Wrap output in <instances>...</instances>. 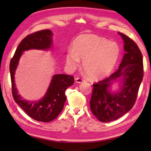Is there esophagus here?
I'll return each mask as SVG.
<instances>
[{
	"label": "esophagus",
	"mask_w": 151,
	"mask_h": 151,
	"mask_svg": "<svg viewBox=\"0 0 151 151\" xmlns=\"http://www.w3.org/2000/svg\"><path fill=\"white\" fill-rule=\"evenodd\" d=\"M75 81H76V82L78 83V84H81V83L86 82L84 79H82V78H76Z\"/></svg>",
	"instance_id": "34e87169"
}]
</instances>
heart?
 Returning <instances> with one entry per match:
<instances>
[{
	"label": "heart",
	"instance_id": "1",
	"mask_svg": "<svg viewBox=\"0 0 151 151\" xmlns=\"http://www.w3.org/2000/svg\"><path fill=\"white\" fill-rule=\"evenodd\" d=\"M120 47L115 41L95 34H82L76 37L73 49L65 54L68 68L74 70L82 60V68L89 78L101 79L114 70L120 55Z\"/></svg>",
	"mask_w": 151,
	"mask_h": 151
}]
</instances>
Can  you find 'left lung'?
Wrapping results in <instances>:
<instances>
[{"label": "left lung", "mask_w": 151, "mask_h": 151, "mask_svg": "<svg viewBox=\"0 0 151 151\" xmlns=\"http://www.w3.org/2000/svg\"><path fill=\"white\" fill-rule=\"evenodd\" d=\"M124 41V54L116 72L94 84L89 101L95 116L104 123L120 118L134 106L143 76L142 54L136 43L124 34L118 32ZM119 82L120 89L111 91Z\"/></svg>", "instance_id": "left-lung-1"}]
</instances>
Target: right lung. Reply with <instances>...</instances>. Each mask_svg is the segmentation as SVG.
I'll return each mask as SVG.
<instances>
[{
    "label": "right lung",
    "instance_id": "right-lung-1",
    "mask_svg": "<svg viewBox=\"0 0 151 151\" xmlns=\"http://www.w3.org/2000/svg\"><path fill=\"white\" fill-rule=\"evenodd\" d=\"M52 31L43 30L28 35L19 43L9 65L13 97L28 116L37 121L50 122L56 118L62 111L66 101L65 91L74 84L73 76L54 75L46 93L39 101H30L22 99L18 93L15 83V73L20 58L24 51L30 49L47 50L52 48Z\"/></svg>",
    "mask_w": 151,
    "mask_h": 151
}]
</instances>
